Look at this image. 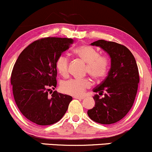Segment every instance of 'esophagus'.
Instances as JSON below:
<instances>
[{
  "label": "esophagus",
  "mask_w": 152,
  "mask_h": 152,
  "mask_svg": "<svg viewBox=\"0 0 152 152\" xmlns=\"http://www.w3.org/2000/svg\"><path fill=\"white\" fill-rule=\"evenodd\" d=\"M74 99H84V97L83 96H74Z\"/></svg>",
  "instance_id": "1"
}]
</instances>
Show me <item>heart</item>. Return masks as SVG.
I'll return each mask as SVG.
<instances>
[{"instance_id":"obj_1","label":"heart","mask_w":152,"mask_h":152,"mask_svg":"<svg viewBox=\"0 0 152 152\" xmlns=\"http://www.w3.org/2000/svg\"><path fill=\"white\" fill-rule=\"evenodd\" d=\"M75 56L86 63V71L96 81H100L107 76L109 70L110 62L108 58L99 56L96 49L90 45H81L73 49ZM68 63L67 56L62 55L58 58L56 66L58 73L63 76L68 73ZM91 83L87 79H71L63 81L60 85V89L66 94L79 96L84 94L86 89L90 87Z\"/></svg>"}]
</instances>
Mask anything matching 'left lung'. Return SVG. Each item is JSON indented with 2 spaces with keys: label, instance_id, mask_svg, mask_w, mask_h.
Listing matches in <instances>:
<instances>
[{
  "label": "left lung",
  "instance_id": "left-lung-1",
  "mask_svg": "<svg viewBox=\"0 0 152 152\" xmlns=\"http://www.w3.org/2000/svg\"><path fill=\"white\" fill-rule=\"evenodd\" d=\"M110 55L111 68L106 79L95 87V107L87 111L93 121L113 124L121 121L132 107L137 93L139 74L136 61L131 52L123 45L99 39L91 43ZM104 93L102 98L99 95Z\"/></svg>",
  "mask_w": 152,
  "mask_h": 152
}]
</instances>
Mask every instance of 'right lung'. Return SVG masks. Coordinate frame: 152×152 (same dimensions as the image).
I'll use <instances>...</instances> for the list:
<instances>
[{
  "label": "right lung",
  "mask_w": 152,
  "mask_h": 152,
  "mask_svg": "<svg viewBox=\"0 0 152 152\" xmlns=\"http://www.w3.org/2000/svg\"><path fill=\"white\" fill-rule=\"evenodd\" d=\"M73 42L71 38L50 37L37 39L21 52L15 63L11 77L14 100L32 123L39 126L57 123L72 101V96L51 89L57 85L56 61Z\"/></svg>",
  "instance_id": "add662e5"
}]
</instances>
